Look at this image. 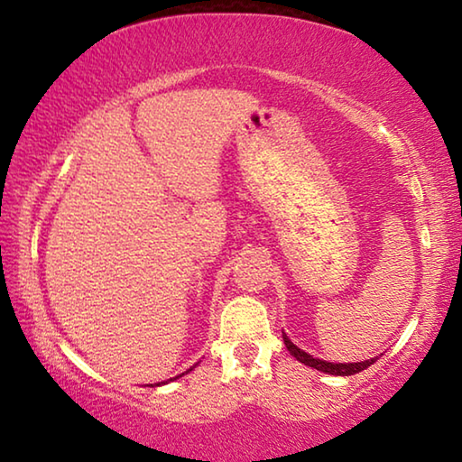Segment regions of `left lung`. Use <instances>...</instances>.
<instances>
[{
    "label": "left lung",
    "instance_id": "8db88e82",
    "mask_svg": "<svg viewBox=\"0 0 462 462\" xmlns=\"http://www.w3.org/2000/svg\"><path fill=\"white\" fill-rule=\"evenodd\" d=\"M283 342L289 353H291L297 361L308 365V366H314V369L322 371V373H328V374H340V377H348V374H355V373H361L365 369H369V366L377 361V358H371V361H363V363H326V361H319V358H314L308 353H303V350H300L295 346V344L287 338V336L283 334Z\"/></svg>",
    "mask_w": 462,
    "mask_h": 462
}]
</instances>
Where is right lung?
<instances>
[{"mask_svg":"<svg viewBox=\"0 0 462 462\" xmlns=\"http://www.w3.org/2000/svg\"><path fill=\"white\" fill-rule=\"evenodd\" d=\"M189 371H193V366H191V369ZM189 371H187V373H189ZM156 385H161V383H156Z\"/></svg>","mask_w":462,"mask_h":462,"instance_id":"1","label":"right lung"}]
</instances>
